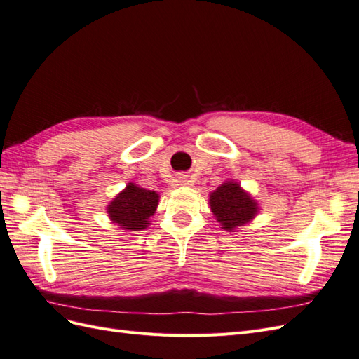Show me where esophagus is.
Returning a JSON list of instances; mask_svg holds the SVG:
<instances>
[{"label":"esophagus","instance_id":"esophagus-1","mask_svg":"<svg viewBox=\"0 0 359 359\" xmlns=\"http://www.w3.org/2000/svg\"><path fill=\"white\" fill-rule=\"evenodd\" d=\"M178 182H181V184H189L187 175H180V177H178Z\"/></svg>","mask_w":359,"mask_h":359}]
</instances>
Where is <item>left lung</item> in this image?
<instances>
[{"label": "left lung", "instance_id": "8db88e82", "mask_svg": "<svg viewBox=\"0 0 359 359\" xmlns=\"http://www.w3.org/2000/svg\"><path fill=\"white\" fill-rule=\"evenodd\" d=\"M210 206L222 229L229 232L253 220L259 211L257 202L236 181H226L217 187L210 194Z\"/></svg>", "mask_w": 359, "mask_h": 359}]
</instances>
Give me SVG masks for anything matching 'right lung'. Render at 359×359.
I'll return each mask as SVG.
<instances>
[{"instance_id": "right-lung-1", "label": "right lung", "mask_w": 359, "mask_h": 359, "mask_svg": "<svg viewBox=\"0 0 359 359\" xmlns=\"http://www.w3.org/2000/svg\"><path fill=\"white\" fill-rule=\"evenodd\" d=\"M158 205V193L137 187L128 182L107 205V214L112 223L126 231H142L149 224V217L154 215Z\"/></svg>"}]
</instances>
